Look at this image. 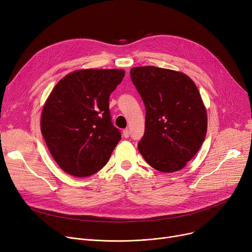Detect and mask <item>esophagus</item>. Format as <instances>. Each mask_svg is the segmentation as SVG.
Listing matches in <instances>:
<instances>
[{
    "label": "esophagus",
    "mask_w": 252,
    "mask_h": 252,
    "mask_svg": "<svg viewBox=\"0 0 252 252\" xmlns=\"http://www.w3.org/2000/svg\"><path fill=\"white\" fill-rule=\"evenodd\" d=\"M123 136H124L125 138H128V137H129V130H128L127 128H126V129L123 130Z\"/></svg>",
    "instance_id": "34e87169"
}]
</instances>
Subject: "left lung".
<instances>
[{
	"mask_svg": "<svg viewBox=\"0 0 252 252\" xmlns=\"http://www.w3.org/2000/svg\"><path fill=\"white\" fill-rule=\"evenodd\" d=\"M130 78L146 108L140 153L162 173L182 169L206 136L207 115L199 91L185 73L155 66L131 68Z\"/></svg>",
	"mask_w": 252,
	"mask_h": 252,
	"instance_id": "8db88e82",
	"label": "left lung"
}]
</instances>
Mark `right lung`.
I'll return each mask as SVG.
<instances>
[{
	"label": "right lung",
	"mask_w": 252,
	"mask_h": 252,
	"mask_svg": "<svg viewBox=\"0 0 252 252\" xmlns=\"http://www.w3.org/2000/svg\"><path fill=\"white\" fill-rule=\"evenodd\" d=\"M122 69H82L58 82L47 99L41 130L57 164L74 177L96 174L122 139L112 122L109 97Z\"/></svg>",
	"instance_id": "obj_1"
}]
</instances>
